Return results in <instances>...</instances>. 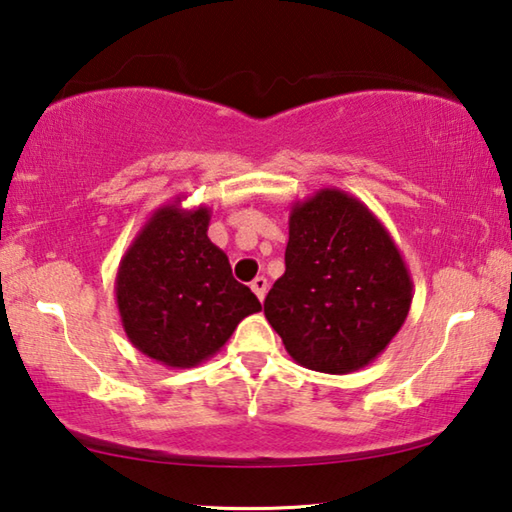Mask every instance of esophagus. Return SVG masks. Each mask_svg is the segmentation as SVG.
<instances>
[{"label":"esophagus","mask_w":512,"mask_h":512,"mask_svg":"<svg viewBox=\"0 0 512 512\" xmlns=\"http://www.w3.org/2000/svg\"><path fill=\"white\" fill-rule=\"evenodd\" d=\"M250 289L255 291V296L259 300H264L266 298V289H268V280H266L264 275H259V277H255L253 282H250Z\"/></svg>","instance_id":"1"}]
</instances>
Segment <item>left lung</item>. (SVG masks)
I'll list each match as a JSON object with an SVG mask.
<instances>
[{"label":"left lung","mask_w":512,"mask_h":512,"mask_svg":"<svg viewBox=\"0 0 512 512\" xmlns=\"http://www.w3.org/2000/svg\"><path fill=\"white\" fill-rule=\"evenodd\" d=\"M284 264L264 314L309 370L348 375L368 366L409 316L413 282L402 253L377 216L341 189L293 203Z\"/></svg>","instance_id":"left-lung-1"}]
</instances>
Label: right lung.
<instances>
[{"label": "right lung", "instance_id": "obj_1", "mask_svg": "<svg viewBox=\"0 0 512 512\" xmlns=\"http://www.w3.org/2000/svg\"><path fill=\"white\" fill-rule=\"evenodd\" d=\"M210 207L180 198L155 210L121 257L115 298L137 350L169 368H194L219 352L246 316L262 309L232 277L228 255L207 237Z\"/></svg>", "mask_w": 512, "mask_h": 512}]
</instances>
